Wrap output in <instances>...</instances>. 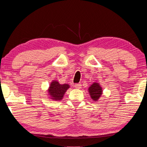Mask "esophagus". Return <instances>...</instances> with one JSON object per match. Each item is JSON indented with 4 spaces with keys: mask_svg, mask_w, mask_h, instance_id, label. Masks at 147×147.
<instances>
[{
    "mask_svg": "<svg viewBox=\"0 0 147 147\" xmlns=\"http://www.w3.org/2000/svg\"><path fill=\"white\" fill-rule=\"evenodd\" d=\"M74 86L76 88H81V86H82V84L80 83H76V84H74Z\"/></svg>",
    "mask_w": 147,
    "mask_h": 147,
    "instance_id": "obj_1",
    "label": "esophagus"
}]
</instances>
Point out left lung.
Masks as SVG:
<instances>
[{
    "label": "left lung",
    "mask_w": 147,
    "mask_h": 147,
    "mask_svg": "<svg viewBox=\"0 0 147 147\" xmlns=\"http://www.w3.org/2000/svg\"><path fill=\"white\" fill-rule=\"evenodd\" d=\"M89 90L90 97L93 99L94 101H96L100 96L101 94H102V88L99 85L98 83L94 82L91 85L90 87L88 88Z\"/></svg>",
    "instance_id": "1"
}]
</instances>
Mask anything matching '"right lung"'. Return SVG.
Masks as SVG:
<instances>
[{
    "label": "right lung",
    "instance_id": "right-lung-1",
    "mask_svg": "<svg viewBox=\"0 0 147 147\" xmlns=\"http://www.w3.org/2000/svg\"><path fill=\"white\" fill-rule=\"evenodd\" d=\"M69 88V84H61L57 81H53L51 84L49 92L51 96L55 100H61L64 94Z\"/></svg>",
    "mask_w": 147,
    "mask_h": 147
}]
</instances>
